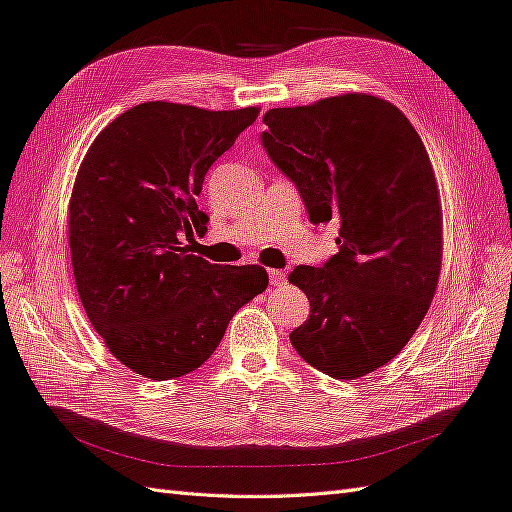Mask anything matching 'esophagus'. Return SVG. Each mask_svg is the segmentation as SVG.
I'll list each match as a JSON object with an SVG mask.
<instances>
[{
  "mask_svg": "<svg viewBox=\"0 0 512 512\" xmlns=\"http://www.w3.org/2000/svg\"><path fill=\"white\" fill-rule=\"evenodd\" d=\"M284 280H286L284 271L269 269V282H271V286H280V284H284Z\"/></svg>",
  "mask_w": 512,
  "mask_h": 512,
  "instance_id": "esophagus-1",
  "label": "esophagus"
}]
</instances>
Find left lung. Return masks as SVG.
<instances>
[{
    "label": "left lung",
    "instance_id": "obj_1",
    "mask_svg": "<svg viewBox=\"0 0 512 512\" xmlns=\"http://www.w3.org/2000/svg\"><path fill=\"white\" fill-rule=\"evenodd\" d=\"M263 145L313 223L339 221V254L299 265L310 302L291 345L310 367L356 380L402 352L441 276L443 210L430 156L404 112L345 93L265 112Z\"/></svg>",
    "mask_w": 512,
    "mask_h": 512
}]
</instances>
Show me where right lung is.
Here are the masks:
<instances>
[{"instance_id":"add662e5","label":"right lung","mask_w":512,"mask_h":512,"mask_svg":"<svg viewBox=\"0 0 512 512\" xmlns=\"http://www.w3.org/2000/svg\"><path fill=\"white\" fill-rule=\"evenodd\" d=\"M258 112L145 102L110 121L78 169L69 247L82 306L143 378L204 365L236 310L267 289L263 267L213 265L182 243L206 230L195 202L206 171Z\"/></svg>"}]
</instances>
